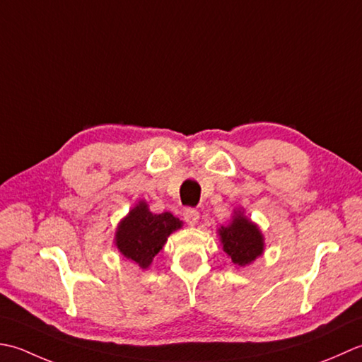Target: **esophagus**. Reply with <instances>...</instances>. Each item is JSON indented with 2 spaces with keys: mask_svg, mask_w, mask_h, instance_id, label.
<instances>
[{
  "mask_svg": "<svg viewBox=\"0 0 362 362\" xmlns=\"http://www.w3.org/2000/svg\"><path fill=\"white\" fill-rule=\"evenodd\" d=\"M182 216H184V220H186V223L190 225V226L197 225L198 220H200V212L195 211V209H192V208L184 211Z\"/></svg>",
  "mask_w": 362,
  "mask_h": 362,
  "instance_id": "34e87169",
  "label": "esophagus"
}]
</instances>
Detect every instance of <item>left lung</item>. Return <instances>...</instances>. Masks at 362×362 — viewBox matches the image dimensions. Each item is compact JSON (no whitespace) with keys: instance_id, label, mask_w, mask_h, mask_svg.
<instances>
[{"instance_id":"left-lung-1","label":"left lung","mask_w":362,"mask_h":362,"mask_svg":"<svg viewBox=\"0 0 362 362\" xmlns=\"http://www.w3.org/2000/svg\"><path fill=\"white\" fill-rule=\"evenodd\" d=\"M223 252L235 267H245L264 253V234L242 208L234 209L231 222L217 230Z\"/></svg>"}]
</instances>
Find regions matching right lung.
<instances>
[{
	"label": "right lung",
	"mask_w": 362,
	"mask_h": 362,
	"mask_svg": "<svg viewBox=\"0 0 362 362\" xmlns=\"http://www.w3.org/2000/svg\"><path fill=\"white\" fill-rule=\"evenodd\" d=\"M182 228V222L170 212L153 214L148 203L140 200L132 206L115 230L114 243L123 257L146 270L168 235Z\"/></svg>",
	"instance_id": "add662e5"
}]
</instances>
